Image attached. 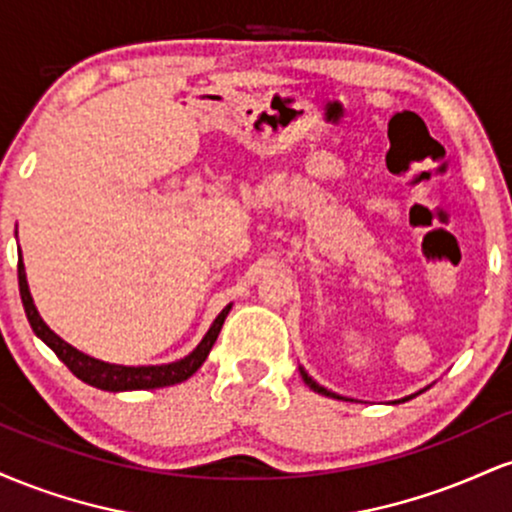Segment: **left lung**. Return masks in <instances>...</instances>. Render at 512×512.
Returning <instances> with one entry per match:
<instances>
[{
  "instance_id": "1",
  "label": "left lung",
  "mask_w": 512,
  "mask_h": 512,
  "mask_svg": "<svg viewBox=\"0 0 512 512\" xmlns=\"http://www.w3.org/2000/svg\"><path fill=\"white\" fill-rule=\"evenodd\" d=\"M298 370H301V378H303V383L308 385L310 390H313V392H317V395H325V397H332V399H346V397H342V395H337V392H332V390H327V387H322L320 383H315V380L310 378V375H308V370H305L303 366H298ZM424 390H428V387H424ZM424 390L414 392V395H409V397L395 399V402H392V404H402V402H409V399H414L416 395H421V392H424ZM346 402H354V399H346Z\"/></svg>"
}]
</instances>
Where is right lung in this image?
Returning a JSON list of instances; mask_svg holds the SVG:
<instances>
[{"label":"right lung","instance_id":"1","mask_svg":"<svg viewBox=\"0 0 512 512\" xmlns=\"http://www.w3.org/2000/svg\"><path fill=\"white\" fill-rule=\"evenodd\" d=\"M19 291H21V301H23V310H26L28 322H31L35 337L43 339L45 344L55 351L57 358L67 366L79 380H84L86 385L98 387V390L105 392H129V390H156V387H168V385H178L182 380H187L190 375H195L199 366L207 361L211 346H214L216 337H219L223 320H226L228 310H231L233 303H228L226 308L216 315V320L211 322V327L207 334L202 337L195 349L190 351L187 356L178 358L173 363H161V366H120V363H108L101 361V358H93L79 351L76 346L67 344L62 337H57L55 332L45 325V320L40 317L38 308H35L31 289H28L26 281V267H23L21 260V250H19Z\"/></svg>","mask_w":512,"mask_h":512}]
</instances>
